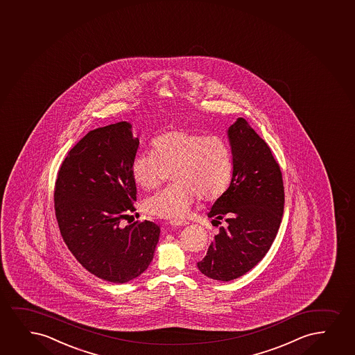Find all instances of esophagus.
Here are the masks:
<instances>
[{"label":"esophagus","mask_w":355,"mask_h":355,"mask_svg":"<svg viewBox=\"0 0 355 355\" xmlns=\"http://www.w3.org/2000/svg\"><path fill=\"white\" fill-rule=\"evenodd\" d=\"M170 223H171L172 226H175V227H180V226H187L188 225V221H180V220H172V221H170Z\"/></svg>","instance_id":"esophagus-1"}]
</instances>
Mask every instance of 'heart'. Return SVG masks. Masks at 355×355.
<instances>
[{"label":"heart","mask_w":355,"mask_h":355,"mask_svg":"<svg viewBox=\"0 0 355 355\" xmlns=\"http://www.w3.org/2000/svg\"><path fill=\"white\" fill-rule=\"evenodd\" d=\"M152 153L132 159V178L146 190L158 188L170 173L175 183L145 201L148 214L164 219H184L195 197L218 200L232 180V152L219 135L175 129L154 139Z\"/></svg>","instance_id":"heart-1"}]
</instances>
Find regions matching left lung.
Masks as SVG:
<instances>
[{"label":"left lung","mask_w":355,"mask_h":355,"mask_svg":"<svg viewBox=\"0 0 355 355\" xmlns=\"http://www.w3.org/2000/svg\"><path fill=\"white\" fill-rule=\"evenodd\" d=\"M232 148V180L208 213L225 223L205 259L197 262L203 275L234 280L266 256L280 227L285 190L280 166L267 142L248 121L238 119L228 129Z\"/></svg>","instance_id":"left-lung-1"}]
</instances>
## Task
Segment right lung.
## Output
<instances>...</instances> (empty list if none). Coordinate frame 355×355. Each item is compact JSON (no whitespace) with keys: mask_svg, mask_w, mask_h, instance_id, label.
<instances>
[{"mask_svg":"<svg viewBox=\"0 0 355 355\" xmlns=\"http://www.w3.org/2000/svg\"><path fill=\"white\" fill-rule=\"evenodd\" d=\"M139 144L130 123L91 130L68 152L55 183V214L66 245L86 270L114 284L145 272L160 234L147 220L122 226L136 210L132 164Z\"/></svg>","mask_w":355,"mask_h":355,"instance_id":"obj_1","label":"right lung"}]
</instances>
